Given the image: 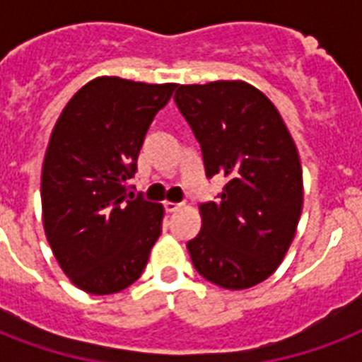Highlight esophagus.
<instances>
[{"instance_id": "1", "label": "esophagus", "mask_w": 362, "mask_h": 362, "mask_svg": "<svg viewBox=\"0 0 362 362\" xmlns=\"http://www.w3.org/2000/svg\"><path fill=\"white\" fill-rule=\"evenodd\" d=\"M163 206H165V212H176V210L180 209L182 204H178V203H170V201H165L163 203Z\"/></svg>"}]
</instances>
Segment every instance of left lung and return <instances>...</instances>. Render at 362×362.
I'll list each match as a JSON object with an SVG mask.
<instances>
[{
    "instance_id": "obj_1",
    "label": "left lung",
    "mask_w": 362,
    "mask_h": 362,
    "mask_svg": "<svg viewBox=\"0 0 362 362\" xmlns=\"http://www.w3.org/2000/svg\"><path fill=\"white\" fill-rule=\"evenodd\" d=\"M182 116L201 144L206 178L227 180L203 203L201 231L187 242L193 267L223 289L267 280L286 257L303 212V169L280 112L242 81L182 84Z\"/></svg>"
}]
</instances>
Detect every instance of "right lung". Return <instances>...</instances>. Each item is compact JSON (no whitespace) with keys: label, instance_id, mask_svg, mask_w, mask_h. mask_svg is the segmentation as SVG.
Segmentation results:
<instances>
[{"label":"right lung","instance_id":"right-lung-1","mask_svg":"<svg viewBox=\"0 0 362 362\" xmlns=\"http://www.w3.org/2000/svg\"><path fill=\"white\" fill-rule=\"evenodd\" d=\"M175 88L98 76L54 125L42 161V226L54 257L82 291L110 295L129 287L161 235L163 206L127 197V180Z\"/></svg>","mask_w":362,"mask_h":362}]
</instances>
